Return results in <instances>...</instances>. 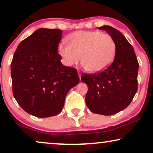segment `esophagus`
<instances>
[{
    "label": "esophagus",
    "mask_w": 153,
    "mask_h": 153,
    "mask_svg": "<svg viewBox=\"0 0 153 153\" xmlns=\"http://www.w3.org/2000/svg\"><path fill=\"white\" fill-rule=\"evenodd\" d=\"M78 74H79V79H81V72H80V71H78Z\"/></svg>",
    "instance_id": "obj_1"
}]
</instances>
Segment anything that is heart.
Returning a JSON list of instances; mask_svg holds the SVG:
<instances>
[{"label":"heart","instance_id":"obj_1","mask_svg":"<svg viewBox=\"0 0 153 153\" xmlns=\"http://www.w3.org/2000/svg\"><path fill=\"white\" fill-rule=\"evenodd\" d=\"M66 41L68 45H59L58 53L68 66L77 64L81 59L88 72H100L108 68L116 56L114 38L100 31H77L69 35Z\"/></svg>","mask_w":153,"mask_h":153}]
</instances>
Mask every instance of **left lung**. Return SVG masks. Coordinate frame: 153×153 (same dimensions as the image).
Instances as JSON below:
<instances>
[{"label":"left lung","mask_w":153,"mask_h":153,"mask_svg":"<svg viewBox=\"0 0 153 153\" xmlns=\"http://www.w3.org/2000/svg\"><path fill=\"white\" fill-rule=\"evenodd\" d=\"M111 36L116 45L114 61L97 74H82L81 81L88 85L85 103L95 114L111 116L125 109L137 91L139 62L134 50L125 37L109 26L98 28Z\"/></svg>","instance_id":"8db88e82"}]
</instances>
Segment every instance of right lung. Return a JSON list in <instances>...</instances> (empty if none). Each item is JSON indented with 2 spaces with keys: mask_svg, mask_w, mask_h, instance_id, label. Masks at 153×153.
I'll return each mask as SVG.
<instances>
[{
  "mask_svg": "<svg viewBox=\"0 0 153 153\" xmlns=\"http://www.w3.org/2000/svg\"><path fill=\"white\" fill-rule=\"evenodd\" d=\"M60 29L39 28L21 42L11 62L12 93L28 114L47 118L60 114L69 91L79 82L75 68L61 63Z\"/></svg>",
  "mask_w": 153,
  "mask_h": 153,
  "instance_id": "add662e5",
  "label": "right lung"
}]
</instances>
